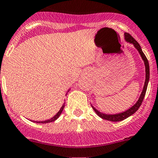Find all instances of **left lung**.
Returning a JSON list of instances; mask_svg holds the SVG:
<instances>
[{
  "mask_svg": "<svg viewBox=\"0 0 158 158\" xmlns=\"http://www.w3.org/2000/svg\"><path fill=\"white\" fill-rule=\"evenodd\" d=\"M124 36H125V40L127 41V43L132 44L134 46V48L138 51L140 56H141L142 60L144 61V64H145V83H144L143 90H142V93H141V95H140L139 98H138V100L137 101V102L134 104V106H132L130 109L127 110L126 111L121 112V113H118V114H104V113H102V112L98 111V110L96 109V108H94V106L91 105V106H92L94 112H95V113L97 114L100 118H102V119H106V120L110 121V122H120V121L124 120V119L127 118L128 117H130V116H131L132 114H134L138 110V108L140 107V106L142 105V101H143L144 97H145V92H146V90H147L148 83H149V62H148L147 58L145 57V54H144L143 52H142V48H141L139 44H138V42H137V41L135 40H134L129 33L125 32Z\"/></svg>",
  "mask_w": 158,
  "mask_h": 158,
  "instance_id": "obj_1",
  "label": "left lung"
}]
</instances>
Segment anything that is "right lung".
<instances>
[{
	"instance_id": "right-lung-1",
	"label": "right lung",
	"mask_w": 158,
	"mask_h": 158,
	"mask_svg": "<svg viewBox=\"0 0 158 158\" xmlns=\"http://www.w3.org/2000/svg\"><path fill=\"white\" fill-rule=\"evenodd\" d=\"M68 91H69V90H68ZM64 106H65V104L64 103V105L61 106V108H60V110H59V111L57 112V114H55L54 116L52 118L48 119V120H45V121H39V122H38V121H33V122H35V123H52V122H54V121H56V119L60 117V114H61V113H62L63 110H64Z\"/></svg>"
}]
</instances>
